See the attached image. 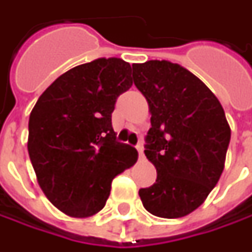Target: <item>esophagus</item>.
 <instances>
[{
  "instance_id": "34e87169",
  "label": "esophagus",
  "mask_w": 252,
  "mask_h": 252,
  "mask_svg": "<svg viewBox=\"0 0 252 252\" xmlns=\"http://www.w3.org/2000/svg\"><path fill=\"white\" fill-rule=\"evenodd\" d=\"M136 149H137V151H139V156L143 157V146H141V144H137V147H136Z\"/></svg>"
}]
</instances>
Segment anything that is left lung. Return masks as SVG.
Wrapping results in <instances>:
<instances>
[{
    "label": "left lung",
    "mask_w": 252,
    "mask_h": 252,
    "mask_svg": "<svg viewBox=\"0 0 252 252\" xmlns=\"http://www.w3.org/2000/svg\"><path fill=\"white\" fill-rule=\"evenodd\" d=\"M133 80L149 103L144 154L157 169L156 184L139 190L143 206L158 218H184L220 179L230 125L216 95L179 64H134Z\"/></svg>",
    "instance_id": "left-lung-1"
}]
</instances>
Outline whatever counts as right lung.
Wrapping results in <instances>:
<instances>
[{
	"mask_svg": "<svg viewBox=\"0 0 252 252\" xmlns=\"http://www.w3.org/2000/svg\"><path fill=\"white\" fill-rule=\"evenodd\" d=\"M131 84L130 64L98 59L62 74L31 112L28 151L37 184L70 218L102 210L113 178L137 161L111 123L116 98Z\"/></svg>",
	"mask_w": 252,
	"mask_h": 252,
	"instance_id": "obj_1",
	"label": "right lung"
}]
</instances>
